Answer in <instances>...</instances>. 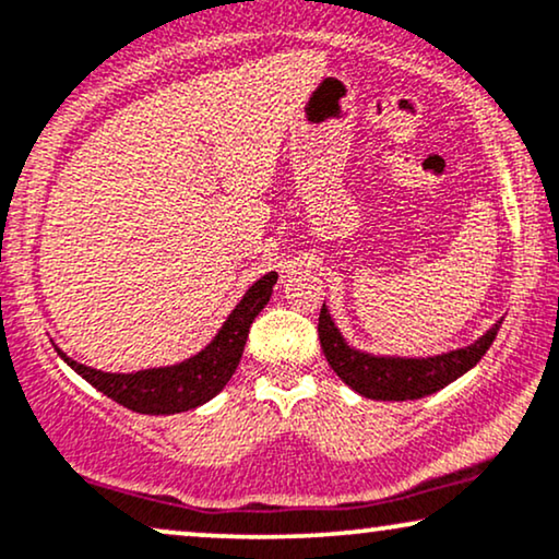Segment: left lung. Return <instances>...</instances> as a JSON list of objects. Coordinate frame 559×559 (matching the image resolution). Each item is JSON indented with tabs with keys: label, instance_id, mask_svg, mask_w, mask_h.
Returning a JSON list of instances; mask_svg holds the SVG:
<instances>
[{
	"label": "left lung",
	"instance_id": "8db88e82",
	"mask_svg": "<svg viewBox=\"0 0 559 559\" xmlns=\"http://www.w3.org/2000/svg\"><path fill=\"white\" fill-rule=\"evenodd\" d=\"M500 325L502 320H497L472 346L437 356H419V359L416 356H374L348 346L325 305L320 309L318 333L328 365L356 393L372 401H416L437 393L476 367V361L492 346Z\"/></svg>",
	"mask_w": 559,
	"mask_h": 559
}]
</instances>
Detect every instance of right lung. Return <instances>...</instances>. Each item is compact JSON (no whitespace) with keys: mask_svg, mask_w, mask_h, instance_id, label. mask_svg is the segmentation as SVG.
Instances as JSON below:
<instances>
[{"mask_svg":"<svg viewBox=\"0 0 559 559\" xmlns=\"http://www.w3.org/2000/svg\"><path fill=\"white\" fill-rule=\"evenodd\" d=\"M275 278L278 275L267 273L254 281L245 297L239 299V305L231 309L221 331L213 335L211 344L190 359L179 361V365L119 374L80 365V361L70 359L62 348H57V354L75 369L80 378L91 382L104 395H109L111 401L122 403L124 408L153 416L190 412V408H198L215 399L231 380V374L237 372L250 325L262 312V307L271 301Z\"/></svg>","mask_w":559,"mask_h":559,"instance_id":"obj_1","label":"right lung"}]
</instances>
